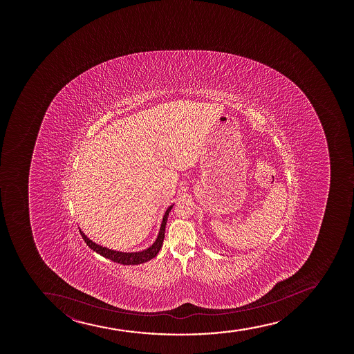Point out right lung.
I'll return each instance as SVG.
<instances>
[{"instance_id":"right-lung-1","label":"right lung","mask_w":354,"mask_h":354,"mask_svg":"<svg viewBox=\"0 0 354 354\" xmlns=\"http://www.w3.org/2000/svg\"><path fill=\"white\" fill-rule=\"evenodd\" d=\"M172 207H174V205L167 207L165 215L162 217L160 230H159L158 237H157L155 243L152 244L150 248H147V250H142V252H115V250H111V249L105 248V247H102V245H97V243L92 242L90 239H87V236H86L82 230H80V234H82V237L84 239V241H85L86 244H87L92 250L97 252V254H100L102 257H106V259H109V260L113 261L115 263L127 264V266L144 263V262H147V261H150L151 259L157 257V254H158L159 250L162 248V241H164V236H165L167 216H169V212H171Z\"/></svg>"}]
</instances>
